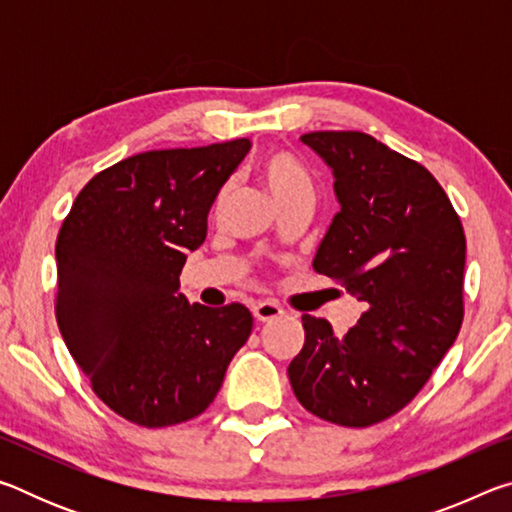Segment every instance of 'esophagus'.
Wrapping results in <instances>:
<instances>
[{
    "label": "esophagus",
    "mask_w": 512,
    "mask_h": 512,
    "mask_svg": "<svg viewBox=\"0 0 512 512\" xmlns=\"http://www.w3.org/2000/svg\"><path fill=\"white\" fill-rule=\"evenodd\" d=\"M284 314V309L277 305L275 300H262L253 305V316L259 320V323H268V320H275Z\"/></svg>",
    "instance_id": "34e87169"
}]
</instances>
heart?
<instances>
[{"instance_id":"b5f03b06","label":"heart","mask_w":512,"mask_h":512,"mask_svg":"<svg viewBox=\"0 0 512 512\" xmlns=\"http://www.w3.org/2000/svg\"><path fill=\"white\" fill-rule=\"evenodd\" d=\"M253 171L259 183L271 192L277 205H287L291 201H300V198H311L314 201V178L305 169V164L293 158L291 153H264L255 162ZM225 198H228V187H221L214 198L216 210H221Z\"/></svg>"}]
</instances>
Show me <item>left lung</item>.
Listing matches in <instances>:
<instances>
[{"mask_svg": "<svg viewBox=\"0 0 512 512\" xmlns=\"http://www.w3.org/2000/svg\"><path fill=\"white\" fill-rule=\"evenodd\" d=\"M334 173L336 212L314 271L345 284L366 311L348 334L302 316L289 363L309 413L370 427L402 411L452 348L463 323L465 232L438 180L359 131L300 137Z\"/></svg>", "mask_w": 512, "mask_h": 512, "instance_id": "left-lung-1", "label": "left lung"}]
</instances>
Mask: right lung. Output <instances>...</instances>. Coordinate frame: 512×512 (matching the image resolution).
Returning <instances> with one entry per match:
<instances>
[{
  "label": "right lung",
  "mask_w": 512,
  "mask_h": 512,
  "mask_svg": "<svg viewBox=\"0 0 512 512\" xmlns=\"http://www.w3.org/2000/svg\"><path fill=\"white\" fill-rule=\"evenodd\" d=\"M250 140L146 151L81 189L56 241V320L99 400L140 427H171L214 402L253 314L189 305L180 271L205 241L216 194Z\"/></svg>",
  "instance_id": "add662e5"
}]
</instances>
